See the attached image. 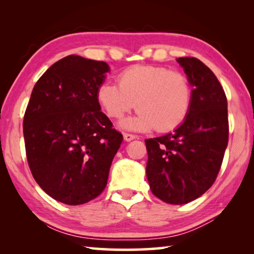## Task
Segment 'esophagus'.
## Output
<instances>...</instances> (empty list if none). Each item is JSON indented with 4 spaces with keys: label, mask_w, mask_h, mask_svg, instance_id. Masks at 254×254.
<instances>
[{
    "label": "esophagus",
    "mask_w": 254,
    "mask_h": 254,
    "mask_svg": "<svg viewBox=\"0 0 254 254\" xmlns=\"http://www.w3.org/2000/svg\"><path fill=\"white\" fill-rule=\"evenodd\" d=\"M123 137H124V140L127 141V142H130V141L134 140L136 136L133 135V134H130V133H123Z\"/></svg>",
    "instance_id": "obj_1"
}]
</instances>
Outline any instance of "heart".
Returning <instances> with one entry per match:
<instances>
[{"mask_svg":"<svg viewBox=\"0 0 254 254\" xmlns=\"http://www.w3.org/2000/svg\"><path fill=\"white\" fill-rule=\"evenodd\" d=\"M118 83H102L96 100L111 119L122 118L135 106L134 117L121 123L127 130L168 132L178 127L190 110L192 88L180 71L162 66H133L120 72Z\"/></svg>","mask_w":254,"mask_h":254,"instance_id":"b5f03b06","label":"heart"}]
</instances>
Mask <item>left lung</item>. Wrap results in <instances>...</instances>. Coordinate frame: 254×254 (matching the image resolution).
<instances>
[{
    "label": "left lung",
    "mask_w": 254,
    "mask_h": 254,
    "mask_svg": "<svg viewBox=\"0 0 254 254\" xmlns=\"http://www.w3.org/2000/svg\"><path fill=\"white\" fill-rule=\"evenodd\" d=\"M177 62L194 87L190 110L174 132L147 139L145 145L152 194L182 205L198 198L216 180L229 142V117L225 92L214 72L194 57Z\"/></svg>",
    "instance_id": "obj_1"
}]
</instances>
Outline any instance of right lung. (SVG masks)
I'll use <instances>...</instances> for the list:
<instances>
[{"label":"right lung","mask_w":254,"mask_h":254,"mask_svg":"<svg viewBox=\"0 0 254 254\" xmlns=\"http://www.w3.org/2000/svg\"><path fill=\"white\" fill-rule=\"evenodd\" d=\"M104 62L70 55L34 85L23 118L29 168L54 199L80 205L104 190L123 135L101 112L96 91Z\"/></svg>","instance_id":"obj_1"}]
</instances>
